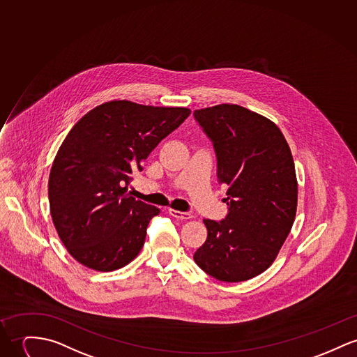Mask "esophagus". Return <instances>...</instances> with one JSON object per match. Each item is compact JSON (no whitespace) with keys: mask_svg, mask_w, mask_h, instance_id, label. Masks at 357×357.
Listing matches in <instances>:
<instances>
[{"mask_svg":"<svg viewBox=\"0 0 357 357\" xmlns=\"http://www.w3.org/2000/svg\"><path fill=\"white\" fill-rule=\"evenodd\" d=\"M169 215H171L172 218H175V219H192V215H190V213H188V212H179V211H175V209H169Z\"/></svg>","mask_w":357,"mask_h":357,"instance_id":"esophagus-1","label":"esophagus"}]
</instances>
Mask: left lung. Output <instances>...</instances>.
<instances>
[{
    "label": "left lung",
    "instance_id": "obj_1",
    "mask_svg": "<svg viewBox=\"0 0 357 357\" xmlns=\"http://www.w3.org/2000/svg\"><path fill=\"white\" fill-rule=\"evenodd\" d=\"M194 116L213 141L229 206L225 220H204L208 238L194 261L220 281H246L275 262L291 232L298 208L294 158L278 126L261 114L224 103Z\"/></svg>",
    "mask_w": 357,
    "mask_h": 357
}]
</instances>
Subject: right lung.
Instances as JSON below:
<instances>
[{
    "mask_svg": "<svg viewBox=\"0 0 357 357\" xmlns=\"http://www.w3.org/2000/svg\"><path fill=\"white\" fill-rule=\"evenodd\" d=\"M190 114L186 107L111 100L68 133L50 169L49 202L56 234L79 264L112 272L137 257L160 209L130 197L128 185Z\"/></svg>",
    "mask_w": 357,
    "mask_h": 357,
    "instance_id": "add662e5",
    "label": "right lung"
}]
</instances>
